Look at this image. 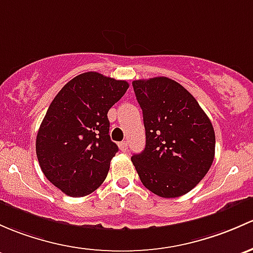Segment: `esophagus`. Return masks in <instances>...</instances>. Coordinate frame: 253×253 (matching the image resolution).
<instances>
[{"label":"esophagus","instance_id":"1","mask_svg":"<svg viewBox=\"0 0 253 253\" xmlns=\"http://www.w3.org/2000/svg\"><path fill=\"white\" fill-rule=\"evenodd\" d=\"M120 149L122 151H127L128 150V145H127V142H121L120 143Z\"/></svg>","mask_w":253,"mask_h":253}]
</instances>
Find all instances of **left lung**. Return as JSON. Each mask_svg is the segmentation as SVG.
<instances>
[{
    "mask_svg": "<svg viewBox=\"0 0 253 253\" xmlns=\"http://www.w3.org/2000/svg\"><path fill=\"white\" fill-rule=\"evenodd\" d=\"M143 111L145 148L131 158L143 185L172 199L189 193L214 159L213 126L182 84L160 76L132 82Z\"/></svg>",
    "mask_w": 253,
    "mask_h": 253,
    "instance_id": "1",
    "label": "left lung"
}]
</instances>
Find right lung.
Instances as JSON below:
<instances>
[{"label":"right lung","mask_w":253,"mask_h":253,"mask_svg":"<svg viewBox=\"0 0 253 253\" xmlns=\"http://www.w3.org/2000/svg\"><path fill=\"white\" fill-rule=\"evenodd\" d=\"M129 84L89 71L58 92L36 137V155L47 179L81 198L102 185L119 148L109 135L108 111Z\"/></svg>","instance_id":"1"}]
</instances>
